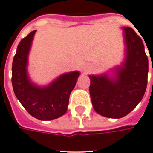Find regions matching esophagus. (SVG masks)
I'll list each match as a JSON object with an SVG mask.
<instances>
[{"label": "esophagus", "instance_id": "1", "mask_svg": "<svg viewBox=\"0 0 153 153\" xmlns=\"http://www.w3.org/2000/svg\"><path fill=\"white\" fill-rule=\"evenodd\" d=\"M87 66H88V65H87Z\"/></svg>", "mask_w": 153, "mask_h": 153}]
</instances>
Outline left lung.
<instances>
[{"instance_id": "1", "label": "left lung", "mask_w": 153, "mask_h": 153, "mask_svg": "<svg viewBox=\"0 0 153 153\" xmlns=\"http://www.w3.org/2000/svg\"><path fill=\"white\" fill-rule=\"evenodd\" d=\"M123 30L126 54L122 65L112 70V76L108 74L89 75L94 109L109 118H121L132 112L147 88L148 59L143 42L132 28Z\"/></svg>"}]
</instances>
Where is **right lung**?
Returning a JSON list of instances; mask_svg holds the SVG:
<instances>
[{
  "label": "right lung",
  "instance_id": "1",
  "mask_svg": "<svg viewBox=\"0 0 153 153\" xmlns=\"http://www.w3.org/2000/svg\"><path fill=\"white\" fill-rule=\"evenodd\" d=\"M36 30L21 40L12 63L11 81L17 99L29 114L39 120L50 121L65 114L69 95L76 84L79 71L61 74L47 86L32 83L28 73V55Z\"/></svg>",
  "mask_w": 153,
  "mask_h": 153
}]
</instances>
